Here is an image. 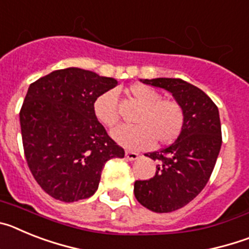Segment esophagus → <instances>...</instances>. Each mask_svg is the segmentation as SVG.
Wrapping results in <instances>:
<instances>
[{
	"instance_id": "1",
	"label": "esophagus",
	"mask_w": 249,
	"mask_h": 249,
	"mask_svg": "<svg viewBox=\"0 0 249 249\" xmlns=\"http://www.w3.org/2000/svg\"><path fill=\"white\" fill-rule=\"evenodd\" d=\"M138 157H140V155H138V153H136V152H132V151L126 152V158L128 160H136Z\"/></svg>"
}]
</instances>
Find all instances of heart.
Wrapping results in <instances>:
<instances>
[{
	"label": "heart",
	"mask_w": 249,
	"mask_h": 249,
	"mask_svg": "<svg viewBox=\"0 0 249 249\" xmlns=\"http://www.w3.org/2000/svg\"><path fill=\"white\" fill-rule=\"evenodd\" d=\"M128 93L141 106L133 117L135 126H120L112 131V137L128 148H144L155 140L166 144L179 136L184 124V109L179 102L167 100L157 89L146 85H133ZM94 116L106 127H113L120 120L117 94L107 91L93 103Z\"/></svg>",
	"instance_id": "1"
}]
</instances>
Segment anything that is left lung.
Here are the masks:
<instances>
[{
  "instance_id": "obj_1",
  "label": "left lung",
  "mask_w": 249,
  "mask_h": 249,
  "mask_svg": "<svg viewBox=\"0 0 249 249\" xmlns=\"http://www.w3.org/2000/svg\"><path fill=\"white\" fill-rule=\"evenodd\" d=\"M171 92L184 109V124L172 144L151 152L156 175L135 182V197L157 213L177 211L201 193L210 179L222 146L219 112L202 89L181 78L141 80Z\"/></svg>"
}]
</instances>
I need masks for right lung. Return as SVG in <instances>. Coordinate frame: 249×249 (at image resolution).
Returning a JSON list of instances; mask_svg holds the SVG:
<instances>
[{"label":"right lung","mask_w":249,"mask_h":249,"mask_svg":"<svg viewBox=\"0 0 249 249\" xmlns=\"http://www.w3.org/2000/svg\"><path fill=\"white\" fill-rule=\"evenodd\" d=\"M117 86L111 77L70 67L28 87L19 111L26 160L54 199L76 202L97 191L105 163L124 151L94 116V100Z\"/></svg>","instance_id":"1"}]
</instances>
